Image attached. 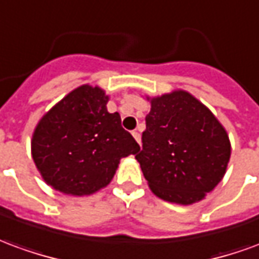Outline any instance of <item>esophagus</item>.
<instances>
[{"label":"esophagus","mask_w":259,"mask_h":259,"mask_svg":"<svg viewBox=\"0 0 259 259\" xmlns=\"http://www.w3.org/2000/svg\"><path fill=\"white\" fill-rule=\"evenodd\" d=\"M132 135H133V137H135V139H136V141H137V143L140 144V143H141V136H140V133H139L137 130H135V132H133Z\"/></svg>","instance_id":"34e87169"}]
</instances>
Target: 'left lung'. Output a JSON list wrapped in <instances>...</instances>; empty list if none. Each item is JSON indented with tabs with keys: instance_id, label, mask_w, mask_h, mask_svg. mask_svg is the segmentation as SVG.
Masks as SVG:
<instances>
[{
	"instance_id": "obj_1",
	"label": "left lung",
	"mask_w": 259,
	"mask_h": 259,
	"mask_svg": "<svg viewBox=\"0 0 259 259\" xmlns=\"http://www.w3.org/2000/svg\"><path fill=\"white\" fill-rule=\"evenodd\" d=\"M141 141L136 159L152 193L182 205L201 201L213 190L230 158L225 127L183 90L151 98Z\"/></svg>"
}]
</instances>
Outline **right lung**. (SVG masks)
Masks as SVG:
<instances>
[{"instance_id": "right-lung-1", "label": "right lung", "mask_w": 259, "mask_h": 259, "mask_svg": "<svg viewBox=\"0 0 259 259\" xmlns=\"http://www.w3.org/2000/svg\"><path fill=\"white\" fill-rule=\"evenodd\" d=\"M100 87L80 85L48 111L36 126L31 155L46 183L70 195H89L109 185L119 161L140 146L107 111Z\"/></svg>"}]
</instances>
